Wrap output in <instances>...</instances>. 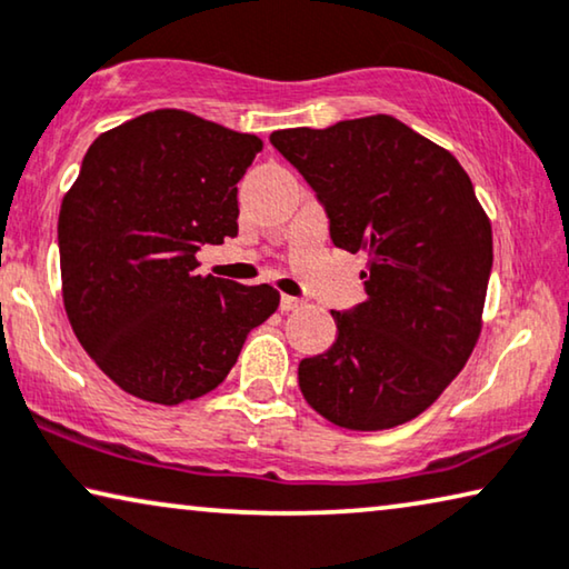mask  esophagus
I'll return each instance as SVG.
<instances>
[{"label":"esophagus","mask_w":569,"mask_h":569,"mask_svg":"<svg viewBox=\"0 0 569 569\" xmlns=\"http://www.w3.org/2000/svg\"><path fill=\"white\" fill-rule=\"evenodd\" d=\"M279 308H282L284 312H290V310H300V308H302V300L292 298V295H282V302H279Z\"/></svg>","instance_id":"esophagus-1"}]
</instances>
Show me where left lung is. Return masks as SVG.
I'll use <instances>...</instances> for the list:
<instances>
[{"label":"left lung","instance_id":"1","mask_svg":"<svg viewBox=\"0 0 569 569\" xmlns=\"http://www.w3.org/2000/svg\"><path fill=\"white\" fill-rule=\"evenodd\" d=\"M269 141L316 189L331 241L367 253V300L331 310L336 343L300 361L305 400L351 431L413 421L482 331L492 228L467 171L390 114L274 130Z\"/></svg>","mask_w":569,"mask_h":569}]
</instances>
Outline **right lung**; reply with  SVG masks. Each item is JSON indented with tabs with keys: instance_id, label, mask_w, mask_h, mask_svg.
<instances>
[{
	"instance_id": "right-lung-1",
	"label": "right lung",
	"mask_w": 569,
	"mask_h": 569,
	"mask_svg": "<svg viewBox=\"0 0 569 569\" xmlns=\"http://www.w3.org/2000/svg\"><path fill=\"white\" fill-rule=\"evenodd\" d=\"M261 138L153 110L89 146L59 216L63 308L79 343L133 398L179 406L226 380L269 284L197 274V251L238 236V182Z\"/></svg>"
}]
</instances>
